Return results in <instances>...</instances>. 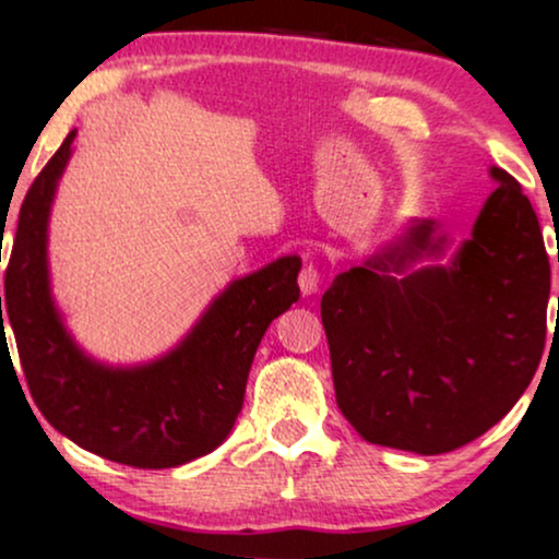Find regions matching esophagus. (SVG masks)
I'll return each mask as SVG.
<instances>
[{"mask_svg":"<svg viewBox=\"0 0 559 559\" xmlns=\"http://www.w3.org/2000/svg\"><path fill=\"white\" fill-rule=\"evenodd\" d=\"M318 286H320V271H318V265H312V262H307V265L301 267V273H299V288H301V294H305V297H310V294L318 292Z\"/></svg>","mask_w":559,"mask_h":559,"instance_id":"34e87169","label":"esophagus"}]
</instances>
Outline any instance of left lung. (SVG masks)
I'll return each instance as SVG.
<instances>
[{"mask_svg": "<svg viewBox=\"0 0 559 559\" xmlns=\"http://www.w3.org/2000/svg\"><path fill=\"white\" fill-rule=\"evenodd\" d=\"M493 194L449 265L431 221L333 278L320 301L336 404L370 444L444 454L471 444L523 396L547 342L549 258L521 183ZM559 260V258H557Z\"/></svg>", "mask_w": 559, "mask_h": 559, "instance_id": "8db88e82", "label": "left lung"}]
</instances>
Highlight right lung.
<instances>
[{"label":"right lung","instance_id":"right-lung-1","mask_svg":"<svg viewBox=\"0 0 559 559\" xmlns=\"http://www.w3.org/2000/svg\"><path fill=\"white\" fill-rule=\"evenodd\" d=\"M75 131L31 183L17 217L0 344L10 325L31 396L70 441L131 467H176L213 452L241 413L267 325L299 299L297 254L234 281L176 349L139 368H107L62 325L47 271V221Z\"/></svg>","mask_w":559,"mask_h":559}]
</instances>
